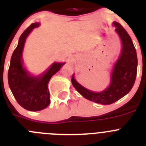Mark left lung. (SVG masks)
Masks as SVG:
<instances>
[{"instance_id":"obj_1","label":"left lung","mask_w":146,"mask_h":146,"mask_svg":"<svg viewBox=\"0 0 146 146\" xmlns=\"http://www.w3.org/2000/svg\"><path fill=\"white\" fill-rule=\"evenodd\" d=\"M113 25L121 41V49L112 69L109 86L102 91H93L80 84L74 74L72 76V85L79 94L88 100L103 105L113 104L126 96L133 87L137 75V57L132 40L119 23L114 21Z\"/></svg>"}]
</instances>
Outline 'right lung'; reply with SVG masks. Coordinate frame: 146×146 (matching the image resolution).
I'll list each match as a JSON object with an SVG mask.
<instances>
[{"mask_svg":"<svg viewBox=\"0 0 146 146\" xmlns=\"http://www.w3.org/2000/svg\"><path fill=\"white\" fill-rule=\"evenodd\" d=\"M39 26L40 23H32L22 33L11 55L8 72V82L13 95L20 106L30 111H39L47 108L50 102L49 81L66 64L54 62L37 75L27 69L23 58L25 41L32 31Z\"/></svg>","mask_w":146,"mask_h":146,"instance_id":"right-lung-1","label":"right lung"}]
</instances>
